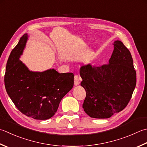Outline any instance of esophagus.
<instances>
[{
	"label": "esophagus",
	"instance_id": "obj_1",
	"mask_svg": "<svg viewBox=\"0 0 147 147\" xmlns=\"http://www.w3.org/2000/svg\"><path fill=\"white\" fill-rule=\"evenodd\" d=\"M80 80H81V78H80V77L78 75L74 76V84L75 86H77L80 85Z\"/></svg>",
	"mask_w": 147,
	"mask_h": 147
}]
</instances>
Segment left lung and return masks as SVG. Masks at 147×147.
<instances>
[{"mask_svg":"<svg viewBox=\"0 0 147 147\" xmlns=\"http://www.w3.org/2000/svg\"><path fill=\"white\" fill-rule=\"evenodd\" d=\"M108 64L83 65L80 74L86 91L83 108L88 116L108 119L121 111L130 100L136 84L131 54L123 42L115 41Z\"/></svg>","mask_w":147,"mask_h":147,"instance_id":"obj_1","label":"left lung"}]
</instances>
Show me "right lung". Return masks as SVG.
Instances as JSON below:
<instances>
[{"label": "right lung", "mask_w": 147, "mask_h": 147, "mask_svg": "<svg viewBox=\"0 0 147 147\" xmlns=\"http://www.w3.org/2000/svg\"><path fill=\"white\" fill-rule=\"evenodd\" d=\"M27 39L25 34L9 57L4 76L5 90L23 114L36 120H47L54 115L62 99L73 87L74 74L59 73L54 69L30 71L20 60Z\"/></svg>", "instance_id": "1"}]
</instances>
